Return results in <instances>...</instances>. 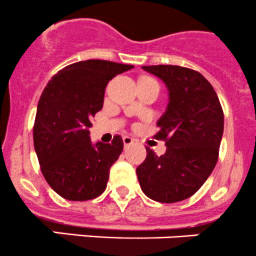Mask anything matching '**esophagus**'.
<instances>
[{"label":"esophagus","mask_w":256,"mask_h":256,"mask_svg":"<svg viewBox=\"0 0 256 256\" xmlns=\"http://www.w3.org/2000/svg\"><path fill=\"white\" fill-rule=\"evenodd\" d=\"M122 141H124V144H125V147L130 146V144H134V138H130V136H124Z\"/></svg>","instance_id":"esophagus-1"}]
</instances>
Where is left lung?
<instances>
[{"label":"left lung","mask_w":256,"mask_h":256,"mask_svg":"<svg viewBox=\"0 0 256 256\" xmlns=\"http://www.w3.org/2000/svg\"><path fill=\"white\" fill-rule=\"evenodd\" d=\"M168 89V105L157 121L154 138L166 141L164 154L146 147V160L136 168L144 194L161 203H176L194 194L218 161L224 130L218 95L204 76L178 66H146Z\"/></svg>","instance_id":"8db88e82"}]
</instances>
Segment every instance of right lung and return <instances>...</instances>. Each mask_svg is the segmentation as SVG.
Listing matches in <instances>:
<instances>
[{"label":"right lung","instance_id":"1","mask_svg":"<svg viewBox=\"0 0 256 256\" xmlns=\"http://www.w3.org/2000/svg\"><path fill=\"white\" fill-rule=\"evenodd\" d=\"M134 66L100 59L76 62L49 80L38 102L33 141L40 171L54 192L68 200H89L105 190L109 171L122 152L112 144L90 140L92 118L102 109L105 88Z\"/></svg>","mask_w":256,"mask_h":256}]
</instances>
